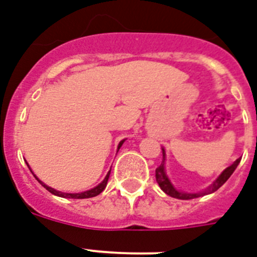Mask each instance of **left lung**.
Segmentation results:
<instances>
[{
    "mask_svg": "<svg viewBox=\"0 0 257 257\" xmlns=\"http://www.w3.org/2000/svg\"><path fill=\"white\" fill-rule=\"evenodd\" d=\"M241 158H237L236 161L233 162L231 166L224 170V172L218 177V178L214 181L211 186H208L207 189L204 190V191H201V193H197V194H191V193H183V191H178L176 187L173 186L172 182L169 181L168 176H166V173H165V150L162 149V162L161 165L156 169V179H157V183L160 185L161 190L164 193H166L168 195L173 198H177V199H185V201H189V199H194V198H199V197H203V195H207V194H211L214 191L219 189V187L222 186L223 183L226 182L227 179L230 178L231 174L235 172V169L237 168V165L240 162Z\"/></svg>",
    "mask_w": 257,
    "mask_h": 257,
    "instance_id": "1",
    "label": "left lung"
}]
</instances>
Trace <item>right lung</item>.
<instances>
[{
    "instance_id": "obj_1",
    "label": "right lung",
    "mask_w": 257,
    "mask_h": 257,
    "mask_svg": "<svg viewBox=\"0 0 257 257\" xmlns=\"http://www.w3.org/2000/svg\"><path fill=\"white\" fill-rule=\"evenodd\" d=\"M125 140H122V141H120V144H118V149L121 148V145L124 144ZM109 174H110V170L108 172V174L105 176V178H104V181L100 185H97L96 187H93V189L88 190V191H84V193H76V194H71V193H62V191H58V190H54L53 187L47 186V185H45V183L42 182V181H39L37 177L35 178L38 179V182L41 183L42 186L45 187L46 190H49L50 193L54 194V195H58V197H62V198H72V199H84V198H92V197H96V195H99L101 191H103L104 189H105V186H107L108 183V178H109Z\"/></svg>"
}]
</instances>
